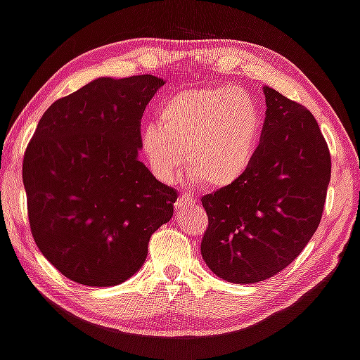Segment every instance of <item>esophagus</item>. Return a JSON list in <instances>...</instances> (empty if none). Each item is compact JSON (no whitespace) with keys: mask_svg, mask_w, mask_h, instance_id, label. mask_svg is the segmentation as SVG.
Here are the masks:
<instances>
[{"mask_svg":"<svg viewBox=\"0 0 360 360\" xmlns=\"http://www.w3.org/2000/svg\"><path fill=\"white\" fill-rule=\"evenodd\" d=\"M193 204H196V199L190 196V194H181V196H179V199H176L175 207L176 210H184L185 207H188V205H193Z\"/></svg>","mask_w":360,"mask_h":360,"instance_id":"1","label":"esophagus"}]
</instances>
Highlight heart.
Listing matches in <instances>:
<instances>
[{
	"label": "heart",
	"mask_w": 360,
	"mask_h": 360,
	"mask_svg": "<svg viewBox=\"0 0 360 360\" xmlns=\"http://www.w3.org/2000/svg\"><path fill=\"white\" fill-rule=\"evenodd\" d=\"M263 116L253 97L229 86L176 94L159 108V124L141 131L151 172L170 184L185 164L194 180L225 190L249 172L260 146Z\"/></svg>",
	"instance_id": "heart-1"
}]
</instances>
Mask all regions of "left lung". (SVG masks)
I'll use <instances>...</instances> for the list:
<instances>
[{
	"label": "left lung",
	"instance_id": "1",
	"mask_svg": "<svg viewBox=\"0 0 360 360\" xmlns=\"http://www.w3.org/2000/svg\"><path fill=\"white\" fill-rule=\"evenodd\" d=\"M260 146L238 184L202 196L209 226L201 253L214 274L234 284L273 278L313 238L330 181V151L306 110L271 87Z\"/></svg>",
	"mask_w": 360,
	"mask_h": 360
}]
</instances>
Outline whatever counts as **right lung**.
Listing matches in <instances>:
<instances>
[{
  "label": "right lung",
  "mask_w": 360,
  "mask_h": 360,
  "mask_svg": "<svg viewBox=\"0 0 360 360\" xmlns=\"http://www.w3.org/2000/svg\"><path fill=\"white\" fill-rule=\"evenodd\" d=\"M164 79L98 78L46 110L23 156L28 220L65 278L111 287L137 273L176 191L139 161L140 121Z\"/></svg>",
  "instance_id": "right-lung-1"
}]
</instances>
